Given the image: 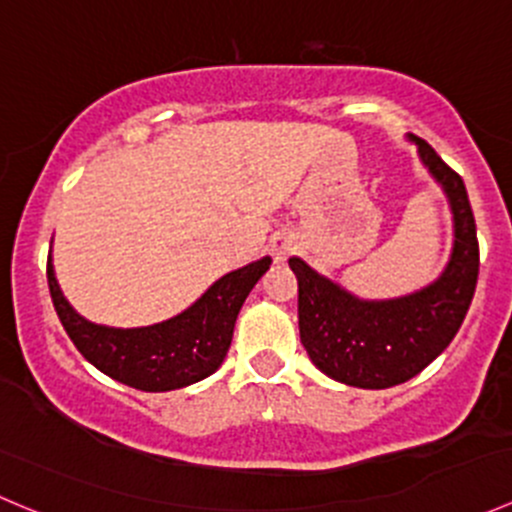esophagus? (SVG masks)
<instances>
[{
    "label": "esophagus",
    "mask_w": 512,
    "mask_h": 512,
    "mask_svg": "<svg viewBox=\"0 0 512 512\" xmlns=\"http://www.w3.org/2000/svg\"><path fill=\"white\" fill-rule=\"evenodd\" d=\"M294 250H297V242H294L292 235L272 237L270 252H272V257H275V262H285Z\"/></svg>",
    "instance_id": "obj_1"
}]
</instances>
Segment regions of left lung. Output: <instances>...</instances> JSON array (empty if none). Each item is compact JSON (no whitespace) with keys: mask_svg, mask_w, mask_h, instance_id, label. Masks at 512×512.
<instances>
[{"mask_svg":"<svg viewBox=\"0 0 512 512\" xmlns=\"http://www.w3.org/2000/svg\"><path fill=\"white\" fill-rule=\"evenodd\" d=\"M414 141L456 220V247L441 280L391 302H361L299 257L289 260L299 285V337L309 359L359 389H389L421 374L453 342L476 292L480 252L466 185L426 141Z\"/></svg>","mask_w":512,"mask_h":512,"instance_id":"obj_1","label":"left lung"}]
</instances>
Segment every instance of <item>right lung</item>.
<instances>
[{
	"label": "right lung",
	"instance_id": "1",
	"mask_svg": "<svg viewBox=\"0 0 512 512\" xmlns=\"http://www.w3.org/2000/svg\"><path fill=\"white\" fill-rule=\"evenodd\" d=\"M270 257L220 277L193 307L168 322L141 329H113L86 322L56 285L46 262L51 302L81 354L111 379L141 391H173L195 384L223 364L237 312L250 289L270 270Z\"/></svg>",
	"mask_w": 512,
	"mask_h": 512
}]
</instances>
